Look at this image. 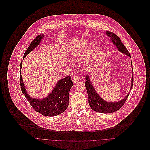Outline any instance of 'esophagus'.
<instances>
[{
	"instance_id": "34e87169",
	"label": "esophagus",
	"mask_w": 150,
	"mask_h": 150,
	"mask_svg": "<svg viewBox=\"0 0 150 150\" xmlns=\"http://www.w3.org/2000/svg\"><path fill=\"white\" fill-rule=\"evenodd\" d=\"M80 79H79V76H74V77H73V82L74 83H77L78 81H79V80Z\"/></svg>"
}]
</instances>
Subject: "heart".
<instances>
[{"label":"heart","instance_id":"obj_1","mask_svg":"<svg viewBox=\"0 0 150 150\" xmlns=\"http://www.w3.org/2000/svg\"><path fill=\"white\" fill-rule=\"evenodd\" d=\"M90 44H91V42L87 41H84L82 42L79 45H78V47L74 50H73L72 55L78 58L81 57V56L83 54H84V52L87 51ZM93 55H94V50L92 48H91L88 51L87 54V57H86L87 62L91 61Z\"/></svg>","mask_w":150,"mask_h":150}]
</instances>
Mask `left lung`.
<instances>
[{"mask_svg":"<svg viewBox=\"0 0 150 150\" xmlns=\"http://www.w3.org/2000/svg\"><path fill=\"white\" fill-rule=\"evenodd\" d=\"M106 34L110 38V41L116 47L117 50L121 52V53L128 56L131 58V55L125 45L121 42L120 38L115 34L110 32H106ZM132 66V62H131ZM85 79L86 81H85V86L87 92V96H88V104L91 108L95 112H98L99 113H109L116 112L119 110L125 103L126 100L127 99L129 94L130 93L131 89L132 88L133 86V74L131 78V84L129 91L127 93V96H125L121 100L117 102H108L103 99L100 96V95L98 93L95 87H93L92 81L90 78L89 73L87 74Z\"/></svg>","mask_w":150,"mask_h":150,"instance_id":"8db88e82","label":"left lung"}]
</instances>
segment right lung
Listing matches in <instances>:
<instances>
[{
    "instance_id": "1",
    "label": "right lung",
    "mask_w": 150,
    "mask_h": 150,
    "mask_svg": "<svg viewBox=\"0 0 150 150\" xmlns=\"http://www.w3.org/2000/svg\"><path fill=\"white\" fill-rule=\"evenodd\" d=\"M44 37V34L40 35L32 41L26 50L23 59L40 44ZM22 67V62L20 64L21 87L22 92L30 105L37 112L44 116L51 117L61 114L67 109L69 104V92L73 84L70 76L59 80L51 91V92L48 96L44 98L39 99L34 98L28 93L21 75Z\"/></svg>"
}]
</instances>
